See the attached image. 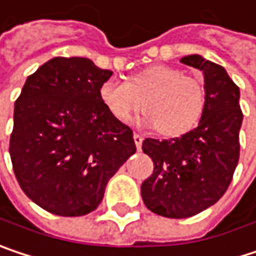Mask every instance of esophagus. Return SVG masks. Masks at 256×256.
I'll use <instances>...</instances> for the list:
<instances>
[{"label":"esophagus","instance_id":"esophagus-1","mask_svg":"<svg viewBox=\"0 0 256 256\" xmlns=\"http://www.w3.org/2000/svg\"><path fill=\"white\" fill-rule=\"evenodd\" d=\"M133 139H134L136 148L140 151V148H142V142H144V136H142V134H139V133H134V134H133Z\"/></svg>","mask_w":256,"mask_h":256}]
</instances>
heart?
I'll return each mask as SVG.
<instances>
[{"instance_id":"obj_1","label":"heart","mask_w":256,"mask_h":256,"mask_svg":"<svg viewBox=\"0 0 256 256\" xmlns=\"http://www.w3.org/2000/svg\"><path fill=\"white\" fill-rule=\"evenodd\" d=\"M100 98L114 118L128 123L140 111L144 122L167 138L184 134L198 124L205 108L200 82L170 66H151L126 82L106 80Z\"/></svg>"}]
</instances>
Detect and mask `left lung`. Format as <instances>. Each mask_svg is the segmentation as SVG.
Segmentation results:
<instances>
[{
  "instance_id": "obj_1",
  "label": "left lung",
  "mask_w": 256,
  "mask_h": 256,
  "mask_svg": "<svg viewBox=\"0 0 256 256\" xmlns=\"http://www.w3.org/2000/svg\"><path fill=\"white\" fill-rule=\"evenodd\" d=\"M180 61L204 73L205 108L199 124L180 138H148L142 144L154 161V173L140 188L144 204L168 218L196 216L226 194L239 161L244 120L239 88L224 67L196 54Z\"/></svg>"
}]
</instances>
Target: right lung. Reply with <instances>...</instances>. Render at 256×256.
Masks as SVG:
<instances>
[{
	"label": "right lung",
	"mask_w": 256,
	"mask_h": 256,
	"mask_svg": "<svg viewBox=\"0 0 256 256\" xmlns=\"http://www.w3.org/2000/svg\"><path fill=\"white\" fill-rule=\"evenodd\" d=\"M111 70L56 57L28 78L14 104L12 170L36 205L61 217L98 208L108 180L136 152L132 128L100 98Z\"/></svg>",
	"instance_id": "add662e5"
}]
</instances>
